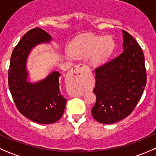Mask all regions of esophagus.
<instances>
[{"instance_id":"1","label":"esophagus","mask_w":156,"mask_h":156,"mask_svg":"<svg viewBox=\"0 0 156 156\" xmlns=\"http://www.w3.org/2000/svg\"><path fill=\"white\" fill-rule=\"evenodd\" d=\"M84 72V66L82 64L76 65L74 67H73L70 69V73L73 76L75 83L79 84V88L76 90V95L77 96H82L83 94V90L82 88V84L85 83V79L83 76Z\"/></svg>"}]
</instances>
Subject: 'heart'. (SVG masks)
<instances>
[{"mask_svg": "<svg viewBox=\"0 0 156 156\" xmlns=\"http://www.w3.org/2000/svg\"><path fill=\"white\" fill-rule=\"evenodd\" d=\"M112 48L113 42L111 38L88 35L74 41L71 44L70 51L75 57H88L90 64L98 66L109 57Z\"/></svg>", "mask_w": 156, "mask_h": 156, "instance_id": "b5f03b06", "label": "heart"}]
</instances>
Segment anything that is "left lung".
<instances>
[{"instance_id": "1", "label": "left lung", "mask_w": 156, "mask_h": 156, "mask_svg": "<svg viewBox=\"0 0 156 156\" xmlns=\"http://www.w3.org/2000/svg\"><path fill=\"white\" fill-rule=\"evenodd\" d=\"M123 51L95 69L96 103L92 115L96 121L112 124L132 113L146 85V69L142 48L122 30Z\"/></svg>"}]
</instances>
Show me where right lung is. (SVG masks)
Masks as SVG:
<instances>
[{"mask_svg": "<svg viewBox=\"0 0 156 156\" xmlns=\"http://www.w3.org/2000/svg\"><path fill=\"white\" fill-rule=\"evenodd\" d=\"M50 40V35L41 28L27 32L13 50L8 69V87L16 107L25 117L41 124L58 121L66 103L59 88L60 74L57 71L35 84L27 81V55L35 45Z\"/></svg>", "mask_w": 156, "mask_h": 156, "instance_id": "right-lung-1", "label": "right lung"}]
</instances>
